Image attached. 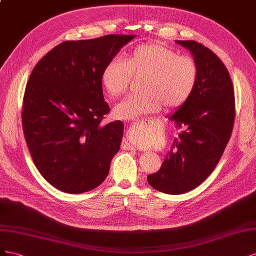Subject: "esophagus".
I'll return each instance as SVG.
<instances>
[{
	"label": "esophagus",
	"instance_id": "1",
	"mask_svg": "<svg viewBox=\"0 0 256 256\" xmlns=\"http://www.w3.org/2000/svg\"><path fill=\"white\" fill-rule=\"evenodd\" d=\"M138 123H140V122H138ZM124 146H126V148H128V149H130V148H132V146H130V144H124Z\"/></svg>",
	"mask_w": 256,
	"mask_h": 256
}]
</instances>
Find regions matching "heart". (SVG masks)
I'll use <instances>...</instances> for the list:
<instances>
[{
    "label": "heart",
    "mask_w": 256,
    "mask_h": 256,
    "mask_svg": "<svg viewBox=\"0 0 256 256\" xmlns=\"http://www.w3.org/2000/svg\"><path fill=\"white\" fill-rule=\"evenodd\" d=\"M146 75L144 96H128L114 108L116 118L133 120L158 112L163 104L170 109L184 105L198 82V66L190 56H182L172 48L160 42L144 44L128 54L126 61L114 58L102 72L105 91L116 98L128 90L132 76ZM138 142H147L142 134Z\"/></svg>",
    "instance_id": "heart-1"
}]
</instances>
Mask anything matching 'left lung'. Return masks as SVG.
Masks as SVG:
<instances>
[{"label":"left lung","instance_id":"obj_1","mask_svg":"<svg viewBox=\"0 0 256 256\" xmlns=\"http://www.w3.org/2000/svg\"><path fill=\"white\" fill-rule=\"evenodd\" d=\"M188 49L198 66L192 96L170 120L182 128L149 184L166 194H184L214 172L228 144L235 120V96L228 68L210 49L195 40H176Z\"/></svg>","mask_w":256,"mask_h":256}]
</instances>
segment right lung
Instances as JSON below:
<instances>
[{
    "instance_id": "obj_1",
    "label": "right lung",
    "mask_w": 256,
    "mask_h": 256,
    "mask_svg": "<svg viewBox=\"0 0 256 256\" xmlns=\"http://www.w3.org/2000/svg\"><path fill=\"white\" fill-rule=\"evenodd\" d=\"M134 38L110 34L61 42L31 72L22 106L26 142L36 168L62 192L91 191L107 177L123 123H100L110 112L100 76Z\"/></svg>"
}]
</instances>
